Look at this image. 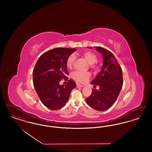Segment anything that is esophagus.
<instances>
[{
    "mask_svg": "<svg viewBox=\"0 0 152 152\" xmlns=\"http://www.w3.org/2000/svg\"><path fill=\"white\" fill-rule=\"evenodd\" d=\"M76 87H77V88H80V87H84V86H83V85H81V84H76Z\"/></svg>",
    "mask_w": 152,
    "mask_h": 152,
    "instance_id": "esophagus-1",
    "label": "esophagus"
}]
</instances>
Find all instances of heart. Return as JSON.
Listing matches in <instances>:
<instances>
[{
    "label": "heart",
    "mask_w": 152,
    "mask_h": 152,
    "mask_svg": "<svg viewBox=\"0 0 152 152\" xmlns=\"http://www.w3.org/2000/svg\"><path fill=\"white\" fill-rule=\"evenodd\" d=\"M83 57L87 60V61L91 66H94V64L97 61V57L96 54L91 51H87L83 55ZM76 59L75 55L74 54L71 55L66 60V64L68 68H72ZM91 76L90 73L88 72H81V71H75L72 73V77L76 81L85 83L89 80Z\"/></svg>",
    "instance_id": "1"
}]
</instances>
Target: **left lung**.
I'll use <instances>...</instances> for the list:
<instances>
[{
  "label": "left lung",
  "mask_w": 152,
  "mask_h": 152,
  "mask_svg": "<svg viewBox=\"0 0 152 152\" xmlns=\"http://www.w3.org/2000/svg\"><path fill=\"white\" fill-rule=\"evenodd\" d=\"M96 49L101 53L104 61L100 72L91 83L94 85V87L99 86V89H92L86 102L92 108L103 111L110 108L116 102L123 87V72L121 67L110 51L101 47H96Z\"/></svg>",
  "instance_id": "8db88e82"
}]
</instances>
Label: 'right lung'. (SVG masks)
<instances>
[{
  "label": "right lung",
  "instance_id": "1",
  "mask_svg": "<svg viewBox=\"0 0 152 152\" xmlns=\"http://www.w3.org/2000/svg\"><path fill=\"white\" fill-rule=\"evenodd\" d=\"M76 49L56 48L42 54L33 71L34 86L40 100L48 108L58 110L68 101L70 94L76 87L72 79L66 85H59L63 78L68 80L66 60Z\"/></svg>",
  "mask_w": 152,
  "mask_h": 152
}]
</instances>
